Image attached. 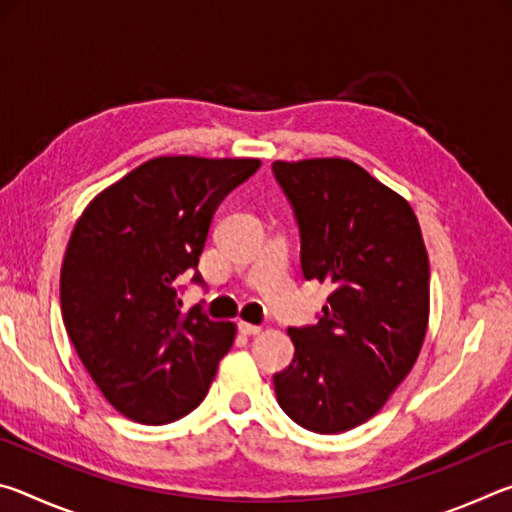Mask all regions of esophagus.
<instances>
[{
  "label": "esophagus",
  "instance_id": "obj_1",
  "mask_svg": "<svg viewBox=\"0 0 512 512\" xmlns=\"http://www.w3.org/2000/svg\"><path fill=\"white\" fill-rule=\"evenodd\" d=\"M239 332L246 334V336H255V334L262 332V327L253 325V323H244V320H241V323H239Z\"/></svg>",
  "mask_w": 512,
  "mask_h": 512
}]
</instances>
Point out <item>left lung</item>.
Wrapping results in <instances>:
<instances>
[{"label": "left lung", "mask_w": 512, "mask_h": 512, "mask_svg": "<svg viewBox=\"0 0 512 512\" xmlns=\"http://www.w3.org/2000/svg\"><path fill=\"white\" fill-rule=\"evenodd\" d=\"M300 230L305 280L332 287L316 325L291 327L275 397L300 427L370 420L409 375L429 320V259L411 205L341 158L273 162Z\"/></svg>", "instance_id": "8db88e82"}]
</instances>
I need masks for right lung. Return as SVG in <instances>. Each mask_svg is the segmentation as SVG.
<instances>
[{
	"instance_id": "1",
	"label": "right lung",
	"mask_w": 512,
	"mask_h": 512,
	"mask_svg": "<svg viewBox=\"0 0 512 512\" xmlns=\"http://www.w3.org/2000/svg\"><path fill=\"white\" fill-rule=\"evenodd\" d=\"M253 158H153L85 207L60 271V311L85 370L126 418L169 424L205 400L235 325L196 305L180 277L198 268L216 207L253 176Z\"/></svg>"
}]
</instances>
